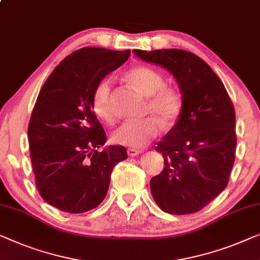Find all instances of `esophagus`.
Segmentation results:
<instances>
[{"mask_svg": "<svg viewBox=\"0 0 260 260\" xmlns=\"http://www.w3.org/2000/svg\"><path fill=\"white\" fill-rule=\"evenodd\" d=\"M142 150L141 149H136V148H127V155L130 157H134V156H137L138 153H141Z\"/></svg>", "mask_w": 260, "mask_h": 260, "instance_id": "34e87169", "label": "esophagus"}]
</instances>
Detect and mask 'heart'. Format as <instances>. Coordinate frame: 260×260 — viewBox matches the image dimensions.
I'll return each instance as SVG.
<instances>
[{"label": "heart", "mask_w": 260, "mask_h": 260, "mask_svg": "<svg viewBox=\"0 0 260 260\" xmlns=\"http://www.w3.org/2000/svg\"><path fill=\"white\" fill-rule=\"evenodd\" d=\"M125 81L142 95L149 97L148 110L156 114L165 125H172L182 114V93L174 86L165 84V78L158 70L148 66H137L125 74ZM92 110L102 122L114 121L110 81L104 80L96 86L92 95ZM160 120L149 116L139 121L124 122L112 133L111 141L130 148H144L160 134L163 123Z\"/></svg>", "instance_id": "obj_1"}]
</instances>
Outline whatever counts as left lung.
<instances>
[{"label":"left lung","instance_id":"left-lung-1","mask_svg":"<svg viewBox=\"0 0 260 260\" xmlns=\"http://www.w3.org/2000/svg\"><path fill=\"white\" fill-rule=\"evenodd\" d=\"M143 61L174 75L183 99L182 114L157 143L163 171L150 180L164 212L202 210L226 187L236 156V115L219 77L197 55L180 49L134 50Z\"/></svg>","mask_w":260,"mask_h":260}]
</instances>
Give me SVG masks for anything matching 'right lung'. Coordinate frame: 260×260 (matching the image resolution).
Returning a JSON list of instances; mask_svg holds the SVG:
<instances>
[{"label": "right lung", "mask_w": 260, "mask_h": 260, "mask_svg": "<svg viewBox=\"0 0 260 260\" xmlns=\"http://www.w3.org/2000/svg\"><path fill=\"white\" fill-rule=\"evenodd\" d=\"M130 50L85 47L55 68L37 97L28 126L36 187L44 201L69 213L99 206L112 169L126 149L107 142L92 110V95L103 78L129 58Z\"/></svg>", "instance_id": "add662e5"}]
</instances>
